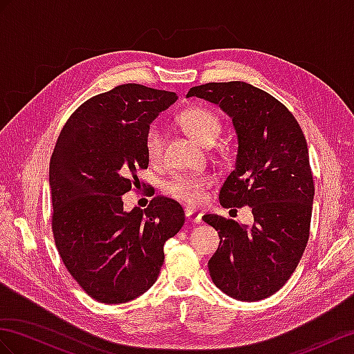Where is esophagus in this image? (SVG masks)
<instances>
[{
    "label": "esophagus",
    "mask_w": 354,
    "mask_h": 354,
    "mask_svg": "<svg viewBox=\"0 0 354 354\" xmlns=\"http://www.w3.org/2000/svg\"><path fill=\"white\" fill-rule=\"evenodd\" d=\"M185 216H187L188 221L196 223V224L202 221V214L197 212V211H193V209H185Z\"/></svg>",
    "instance_id": "1"
}]
</instances>
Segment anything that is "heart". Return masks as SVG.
Masks as SVG:
<instances>
[{"label":"heart","instance_id":"heart-1","mask_svg":"<svg viewBox=\"0 0 354 354\" xmlns=\"http://www.w3.org/2000/svg\"><path fill=\"white\" fill-rule=\"evenodd\" d=\"M178 124L203 145H212L223 129L220 115L211 107L193 104L185 107L176 118ZM145 152L152 162H157L162 157L165 138L157 125H151L145 133ZM212 185V178L207 175H188L175 176L165 185V192L176 201L189 206H197L203 202L206 189Z\"/></svg>","mask_w":354,"mask_h":354}]
</instances>
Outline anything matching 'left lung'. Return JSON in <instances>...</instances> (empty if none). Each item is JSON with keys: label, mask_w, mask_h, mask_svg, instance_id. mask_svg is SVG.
I'll return each mask as SVG.
<instances>
[{"label": "left lung", "mask_w": 354, "mask_h": 354, "mask_svg": "<svg viewBox=\"0 0 354 354\" xmlns=\"http://www.w3.org/2000/svg\"><path fill=\"white\" fill-rule=\"evenodd\" d=\"M232 116L238 133L236 166L220 189L223 207L248 205L252 225L207 214L220 234L207 268L214 284L238 301L254 302L283 287L310 238L314 180L301 125L266 91L247 82H211L189 88Z\"/></svg>", "instance_id": "left-lung-1"}]
</instances>
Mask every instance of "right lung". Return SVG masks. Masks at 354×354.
Here are the masks:
<instances>
[{
    "instance_id": "1",
    "label": "right lung",
    "mask_w": 354,
    "mask_h": 354,
    "mask_svg": "<svg viewBox=\"0 0 354 354\" xmlns=\"http://www.w3.org/2000/svg\"><path fill=\"white\" fill-rule=\"evenodd\" d=\"M176 98L139 84L115 86L71 113L53 149V239L70 275L102 304L147 292L165 261V242L184 225L183 207L165 196L147 209L122 207V194L139 185L138 170L149 165L145 133Z\"/></svg>"
}]
</instances>
